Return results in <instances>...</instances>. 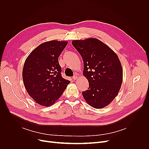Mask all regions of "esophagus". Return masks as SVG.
Segmentation results:
<instances>
[{"label":"esophagus","mask_w":149,"mask_h":149,"mask_svg":"<svg viewBox=\"0 0 149 149\" xmlns=\"http://www.w3.org/2000/svg\"><path fill=\"white\" fill-rule=\"evenodd\" d=\"M78 78H79V77H78L77 75H75L74 77H73V79L74 80H76V79H77Z\"/></svg>","instance_id":"1"}]
</instances>
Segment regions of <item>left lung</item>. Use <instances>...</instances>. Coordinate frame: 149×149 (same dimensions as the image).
<instances>
[{"instance_id":"obj_1","label":"left lung","mask_w":149,"mask_h":149,"mask_svg":"<svg viewBox=\"0 0 149 149\" xmlns=\"http://www.w3.org/2000/svg\"><path fill=\"white\" fill-rule=\"evenodd\" d=\"M83 61V75L89 81L88 90L82 92L87 103L95 109L109 105L121 88L123 69L115 52L94 38L72 42Z\"/></svg>"}]
</instances>
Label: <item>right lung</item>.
Segmentation results:
<instances>
[{"label":"right lung","mask_w":149,"mask_h":149,"mask_svg":"<svg viewBox=\"0 0 149 149\" xmlns=\"http://www.w3.org/2000/svg\"><path fill=\"white\" fill-rule=\"evenodd\" d=\"M68 44L51 40L42 43L26 58L23 81L29 96L38 104L52 106L64 92L70 81L61 77L58 58Z\"/></svg>","instance_id":"obj_1"}]
</instances>
